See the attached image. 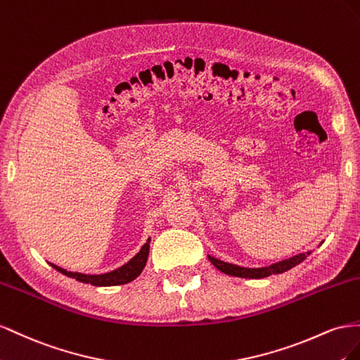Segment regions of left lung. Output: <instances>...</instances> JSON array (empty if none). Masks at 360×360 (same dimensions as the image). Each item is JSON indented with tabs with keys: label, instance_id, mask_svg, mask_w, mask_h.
Returning a JSON list of instances; mask_svg holds the SVG:
<instances>
[{
	"label": "left lung",
	"instance_id": "8db88e82",
	"mask_svg": "<svg viewBox=\"0 0 360 360\" xmlns=\"http://www.w3.org/2000/svg\"><path fill=\"white\" fill-rule=\"evenodd\" d=\"M307 255H311V252H307L306 255L300 253L297 256H292V258H290V259H283L281 262H276L270 266H262V269H244V266H238V265H233L229 262H223L220 259H215V258H212V256H208V258L214 266H217L220 271L229 274V276L245 277V279H262V277H269L270 274H279V273L291 270L292 266L304 261Z\"/></svg>",
	"mask_w": 360,
	"mask_h": 360
}]
</instances>
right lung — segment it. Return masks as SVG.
Instances as JSON below:
<instances>
[{
	"label": "right lung",
	"instance_id": "right-lung-1",
	"mask_svg": "<svg viewBox=\"0 0 360 360\" xmlns=\"http://www.w3.org/2000/svg\"><path fill=\"white\" fill-rule=\"evenodd\" d=\"M149 243L150 238H148V241L145 243V245L140 249V252L132 258L129 262H127L125 265H122L120 269L110 271L105 274H83V273H74V271H66L61 266H57L54 264H51L54 269L60 273H63L68 277H72V279H77L78 282H84V283H90L94 286H115V285H123L128 283L131 281H134L136 277L140 276V273L143 271L148 261L149 256Z\"/></svg>",
	"mask_w": 360,
	"mask_h": 360
}]
</instances>
